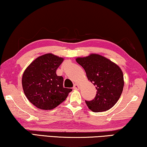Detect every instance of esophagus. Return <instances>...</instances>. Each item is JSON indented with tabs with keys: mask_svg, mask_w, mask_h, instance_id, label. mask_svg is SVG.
I'll return each mask as SVG.
<instances>
[{
	"mask_svg": "<svg viewBox=\"0 0 147 147\" xmlns=\"http://www.w3.org/2000/svg\"><path fill=\"white\" fill-rule=\"evenodd\" d=\"M73 88L74 89V90H79L80 86H79V85H78V84H74Z\"/></svg>",
	"mask_w": 147,
	"mask_h": 147,
	"instance_id": "34e87169",
	"label": "esophagus"
}]
</instances>
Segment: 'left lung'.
Listing matches in <instances>:
<instances>
[{"instance_id": "8db88e82", "label": "left lung", "mask_w": 147, "mask_h": 147, "mask_svg": "<svg viewBox=\"0 0 147 147\" xmlns=\"http://www.w3.org/2000/svg\"><path fill=\"white\" fill-rule=\"evenodd\" d=\"M76 61L84 69L88 80L97 90L94 99L86 101L94 112H102L114 106L121 95L124 86L123 74L120 67L98 54L78 57Z\"/></svg>"}]
</instances>
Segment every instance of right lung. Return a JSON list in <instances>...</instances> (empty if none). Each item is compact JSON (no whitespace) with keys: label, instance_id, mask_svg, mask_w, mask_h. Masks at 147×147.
Returning <instances> with one entry per match:
<instances>
[{"label":"right lung","instance_id":"1","mask_svg":"<svg viewBox=\"0 0 147 147\" xmlns=\"http://www.w3.org/2000/svg\"><path fill=\"white\" fill-rule=\"evenodd\" d=\"M64 59L47 53L39 56L24 72L22 88L28 100L39 109H53L64 102L71 88L63 87V76L56 71Z\"/></svg>","mask_w":147,"mask_h":147}]
</instances>
